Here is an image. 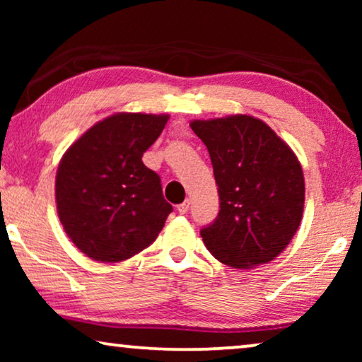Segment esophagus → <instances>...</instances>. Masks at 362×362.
<instances>
[{
    "instance_id": "esophagus-1",
    "label": "esophagus",
    "mask_w": 362,
    "mask_h": 362,
    "mask_svg": "<svg viewBox=\"0 0 362 362\" xmlns=\"http://www.w3.org/2000/svg\"><path fill=\"white\" fill-rule=\"evenodd\" d=\"M187 211H189V201L181 202V204L177 206V212H180V214H186Z\"/></svg>"
}]
</instances>
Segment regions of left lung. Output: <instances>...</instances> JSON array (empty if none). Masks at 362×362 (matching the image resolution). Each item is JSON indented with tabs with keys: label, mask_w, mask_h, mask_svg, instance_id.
Masks as SVG:
<instances>
[{
	"label": "left lung",
	"mask_w": 362,
	"mask_h": 362,
	"mask_svg": "<svg viewBox=\"0 0 362 362\" xmlns=\"http://www.w3.org/2000/svg\"><path fill=\"white\" fill-rule=\"evenodd\" d=\"M209 151L221 209L201 229L204 245L234 269H254L280 255L298 230L305 180L291 148L250 115L191 122Z\"/></svg>",
	"instance_id": "8db88e82"
}]
</instances>
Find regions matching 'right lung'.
<instances>
[{"label": "right lung", "mask_w": 362, "mask_h": 362, "mask_svg": "<svg viewBox=\"0 0 362 362\" xmlns=\"http://www.w3.org/2000/svg\"><path fill=\"white\" fill-rule=\"evenodd\" d=\"M170 115L115 113L64 153L56 175L57 214L76 247L115 264L153 244L173 206L141 156Z\"/></svg>", "instance_id": "add662e5"}]
</instances>
